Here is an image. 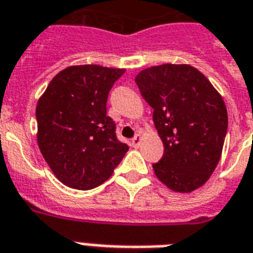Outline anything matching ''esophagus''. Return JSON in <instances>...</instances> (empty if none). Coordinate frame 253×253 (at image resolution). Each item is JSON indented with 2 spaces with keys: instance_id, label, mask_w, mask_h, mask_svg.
<instances>
[{
  "instance_id": "34e87169",
  "label": "esophagus",
  "mask_w": 253,
  "mask_h": 253,
  "mask_svg": "<svg viewBox=\"0 0 253 253\" xmlns=\"http://www.w3.org/2000/svg\"><path fill=\"white\" fill-rule=\"evenodd\" d=\"M140 144H141V136H140V134H136V136L132 138V147L137 148L140 147Z\"/></svg>"
}]
</instances>
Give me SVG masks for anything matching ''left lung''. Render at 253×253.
Returning a JSON list of instances; mask_svg holds the SVG:
<instances>
[{
    "mask_svg": "<svg viewBox=\"0 0 253 253\" xmlns=\"http://www.w3.org/2000/svg\"><path fill=\"white\" fill-rule=\"evenodd\" d=\"M153 108V123L164 155L153 164L170 191L189 193L208 181L219 164L228 129L223 97L201 72L187 64H163L136 79Z\"/></svg>",
    "mask_w": 253,
    "mask_h": 253,
    "instance_id": "8db88e82",
    "label": "left lung"
}]
</instances>
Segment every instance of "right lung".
I'll return each mask as SVG.
<instances>
[{"label": "right lung", "mask_w": 253, "mask_h": 253, "mask_svg": "<svg viewBox=\"0 0 253 253\" xmlns=\"http://www.w3.org/2000/svg\"><path fill=\"white\" fill-rule=\"evenodd\" d=\"M125 69L73 65L57 73L36 108L37 142L62 184L88 191L111 177L129 147L116 137L106 100Z\"/></svg>", "instance_id": "1"}]
</instances>
